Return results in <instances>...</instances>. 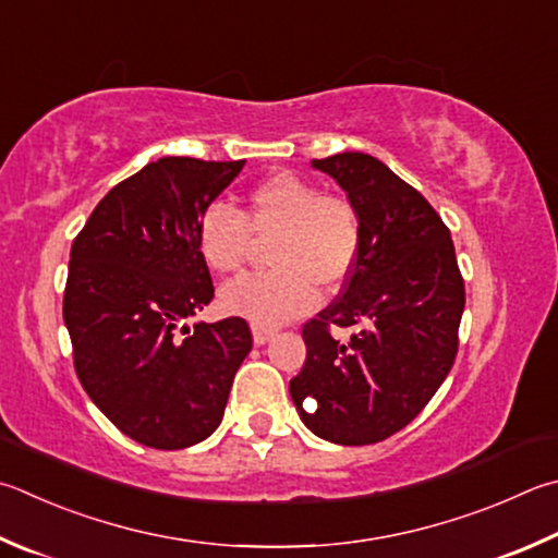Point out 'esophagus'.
Masks as SVG:
<instances>
[{
  "label": "esophagus",
  "instance_id": "1",
  "mask_svg": "<svg viewBox=\"0 0 558 558\" xmlns=\"http://www.w3.org/2000/svg\"><path fill=\"white\" fill-rule=\"evenodd\" d=\"M251 331H253V341L256 343H266L272 333L278 331V327H272L268 322H260V319H253L251 322Z\"/></svg>",
  "mask_w": 558,
  "mask_h": 558
}]
</instances>
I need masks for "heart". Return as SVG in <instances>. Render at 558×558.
Wrapping results in <instances>:
<instances>
[{"instance_id":"1","label":"heart","mask_w":558,"mask_h":558,"mask_svg":"<svg viewBox=\"0 0 558 558\" xmlns=\"http://www.w3.org/2000/svg\"><path fill=\"white\" fill-rule=\"evenodd\" d=\"M270 239L276 268L231 282L221 302L253 319L280 322L317 305L319 282L337 290L351 278L363 246V217L351 197L322 192L286 170L258 182L244 211L211 202L195 227L199 256L219 276L244 272L258 241Z\"/></svg>"}]
</instances>
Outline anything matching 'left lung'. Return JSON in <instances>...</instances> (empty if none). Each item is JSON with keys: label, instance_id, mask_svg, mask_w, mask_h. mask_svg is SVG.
<instances>
[{"label": "left lung", "instance_id": "obj_1", "mask_svg": "<svg viewBox=\"0 0 558 558\" xmlns=\"http://www.w3.org/2000/svg\"><path fill=\"white\" fill-rule=\"evenodd\" d=\"M356 202L363 246L341 295L305 322V366L292 402L317 437L363 447L417 417L456 361L465 305L449 227L378 158L347 150L312 160ZM353 328L349 340L330 329ZM310 399L314 413L301 410Z\"/></svg>", "mask_w": 558, "mask_h": 558}]
</instances>
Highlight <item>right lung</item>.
I'll use <instances>...</instances> for the list:
<instances>
[{"label":"right lung","mask_w":558,"mask_h":558,"mask_svg":"<svg viewBox=\"0 0 558 558\" xmlns=\"http://www.w3.org/2000/svg\"><path fill=\"white\" fill-rule=\"evenodd\" d=\"M241 168L158 158L107 192L70 248L63 319L75 373L105 417L144 447L207 439L251 351L241 317L182 324L215 298L197 219Z\"/></svg>","instance_id":"1"}]
</instances>
